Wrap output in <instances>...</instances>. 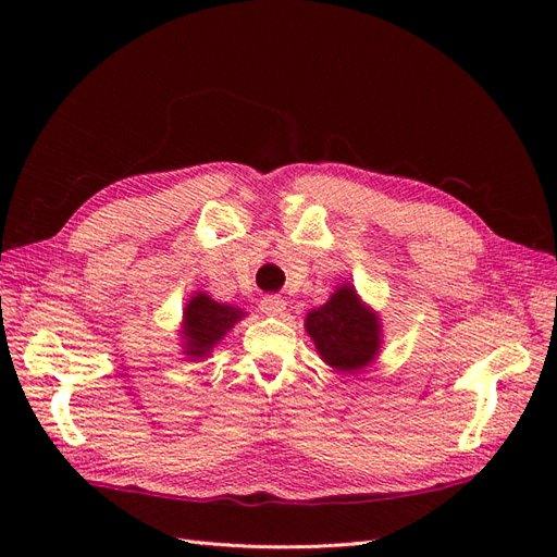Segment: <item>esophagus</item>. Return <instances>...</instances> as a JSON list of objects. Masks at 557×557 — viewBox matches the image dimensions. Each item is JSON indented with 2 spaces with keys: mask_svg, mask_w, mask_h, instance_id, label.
<instances>
[{
  "mask_svg": "<svg viewBox=\"0 0 557 557\" xmlns=\"http://www.w3.org/2000/svg\"><path fill=\"white\" fill-rule=\"evenodd\" d=\"M259 309L267 315H280L286 309V300L280 296H263L259 300Z\"/></svg>",
  "mask_w": 557,
  "mask_h": 557,
  "instance_id": "esophagus-1",
  "label": "esophagus"
}]
</instances>
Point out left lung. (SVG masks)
Here are the masks:
<instances>
[{
    "label": "left lung",
    "instance_id": "1",
    "mask_svg": "<svg viewBox=\"0 0 557 557\" xmlns=\"http://www.w3.org/2000/svg\"><path fill=\"white\" fill-rule=\"evenodd\" d=\"M305 327L327 366L338 372H359L382 347L379 315L361 302L357 288L343 284L332 298L307 313Z\"/></svg>",
    "mask_w": 557,
    "mask_h": 557
}]
</instances>
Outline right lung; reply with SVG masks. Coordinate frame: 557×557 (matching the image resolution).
I'll return each mask as SVG.
<instances>
[{"label":"right lung","mask_w":557,"mask_h":557,"mask_svg":"<svg viewBox=\"0 0 557 557\" xmlns=\"http://www.w3.org/2000/svg\"><path fill=\"white\" fill-rule=\"evenodd\" d=\"M246 313L239 307L221 305L208 294H196L183 315V338L185 352L189 361L210 357L212 347L239 323Z\"/></svg>","instance_id":"1"}]
</instances>
